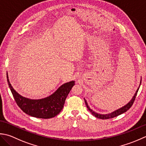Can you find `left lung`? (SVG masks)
<instances>
[{"instance_id":"left-lung-1","label":"left lung","mask_w":146,"mask_h":146,"mask_svg":"<svg viewBox=\"0 0 146 146\" xmlns=\"http://www.w3.org/2000/svg\"><path fill=\"white\" fill-rule=\"evenodd\" d=\"M141 80H142V78L141 79V82H140V85L139 86V88L137 90L135 94L133 95V96L132 97V98L131 99V100L130 101V102L128 103L127 104H126L125 105H124L123 106L121 107V108H118L117 110H115L113 112H111V113H107V114H100V113H98L95 112L94 111H93V110H92L90 106H89L88 104L87 103V101L86 100L85 98H84V102H85V103H86V106H87L88 109L90 110V111L92 115H94L95 117H96L98 118H100V119H109V118H113V117H117V116L120 115L121 114L123 113L126 112L127 110H129L130 109V107H131L133 105V102H134L135 101V97L137 96V92L139 90V88H140V86H141Z\"/></svg>"}]
</instances>
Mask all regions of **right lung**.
<instances>
[{"label":"right lung","mask_w":146,"mask_h":146,"mask_svg":"<svg viewBox=\"0 0 146 146\" xmlns=\"http://www.w3.org/2000/svg\"><path fill=\"white\" fill-rule=\"evenodd\" d=\"M7 82L17 105L28 115L39 118H50L55 117L63 108L65 99L71 89L75 85V81H71L60 86L49 96L38 100H32L23 97L15 91L9 79Z\"/></svg>","instance_id":"obj_1"}]
</instances>
